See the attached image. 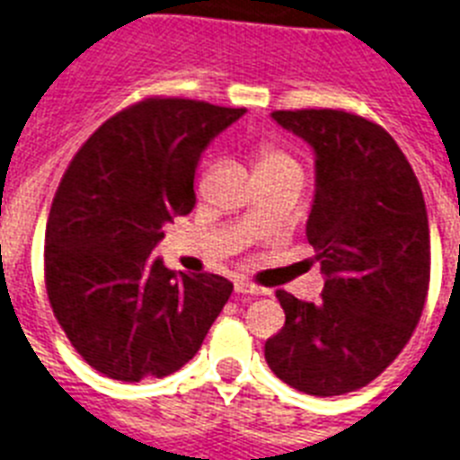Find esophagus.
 I'll return each instance as SVG.
<instances>
[{"mask_svg":"<svg viewBox=\"0 0 460 460\" xmlns=\"http://www.w3.org/2000/svg\"><path fill=\"white\" fill-rule=\"evenodd\" d=\"M236 293L238 295H262L264 288H260V286H255V283H248V281H236Z\"/></svg>","mask_w":460,"mask_h":460,"instance_id":"esophagus-1","label":"esophagus"}]
</instances>
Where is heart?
Masks as SVG:
<instances>
[{
    "label": "heart",
    "mask_w": 460,
    "mask_h": 460,
    "mask_svg": "<svg viewBox=\"0 0 460 460\" xmlns=\"http://www.w3.org/2000/svg\"><path fill=\"white\" fill-rule=\"evenodd\" d=\"M257 174H283V172H302L295 153L281 141H260L255 148Z\"/></svg>",
    "instance_id": "obj_1"
}]
</instances>
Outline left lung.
<instances>
[{"label":"left lung","mask_w":460,"mask_h":460,"mask_svg":"<svg viewBox=\"0 0 460 460\" xmlns=\"http://www.w3.org/2000/svg\"><path fill=\"white\" fill-rule=\"evenodd\" d=\"M316 153L307 241L326 276L321 302L286 290V323L264 342L269 368L295 390L335 397L385 371L423 314L430 226L423 191L390 134L333 108L274 111Z\"/></svg>","instance_id":"8db88e82"}]
</instances>
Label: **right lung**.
Returning a JSON list of instances; mask_svg holds the SVG:
<instances>
[{"mask_svg":"<svg viewBox=\"0 0 460 460\" xmlns=\"http://www.w3.org/2000/svg\"><path fill=\"white\" fill-rule=\"evenodd\" d=\"M245 108L151 96L108 118L70 160L44 245L49 305L92 368L165 378L203 345L234 283L151 257L163 226L196 205L200 153Z\"/></svg>","mask_w":460,"mask_h":460,"instance_id":"obj_1","label":"right lung"}]
</instances>
